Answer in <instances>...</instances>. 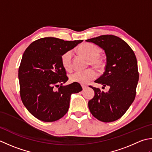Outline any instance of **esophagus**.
I'll list each match as a JSON object with an SVG mask.
<instances>
[{
	"label": "esophagus",
	"instance_id": "34e87169",
	"mask_svg": "<svg viewBox=\"0 0 152 152\" xmlns=\"http://www.w3.org/2000/svg\"><path fill=\"white\" fill-rule=\"evenodd\" d=\"M81 86H82V88H83V90H85V88H87V85H81Z\"/></svg>",
	"mask_w": 152,
	"mask_h": 152
}]
</instances>
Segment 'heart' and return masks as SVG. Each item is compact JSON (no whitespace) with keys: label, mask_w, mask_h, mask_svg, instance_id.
<instances>
[{"label":"heart","mask_w":152,"mask_h":152,"mask_svg":"<svg viewBox=\"0 0 152 152\" xmlns=\"http://www.w3.org/2000/svg\"><path fill=\"white\" fill-rule=\"evenodd\" d=\"M78 51L83 56L89 60L88 64L91 65L98 70L103 69L105 67V62L100 56L101 50L98 46L91 43H83L80 45ZM73 52L69 50L61 56V61L64 69L70 71L72 69ZM96 77V72L93 69H88L85 71H77L70 75L71 81L78 83L80 84H86L90 80Z\"/></svg>","instance_id":"heart-1"}]
</instances>
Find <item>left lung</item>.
Wrapping results in <instances>:
<instances>
[{
  "mask_svg": "<svg viewBox=\"0 0 152 152\" xmlns=\"http://www.w3.org/2000/svg\"><path fill=\"white\" fill-rule=\"evenodd\" d=\"M86 41L94 43L106 53L105 72L94 82L110 86L104 92L91 86L94 96L88 101L90 111L102 122L115 121L125 113L135 98L139 79L137 58L127 43L115 35H101Z\"/></svg>",
  "mask_w": 152,
  "mask_h": 152,
  "instance_id": "8db88e82",
  "label": "left lung"
}]
</instances>
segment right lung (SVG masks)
<instances>
[{
    "mask_svg": "<svg viewBox=\"0 0 152 152\" xmlns=\"http://www.w3.org/2000/svg\"><path fill=\"white\" fill-rule=\"evenodd\" d=\"M81 42L45 37L25 50L18 70L20 96L37 119L45 122L60 119L67 112L72 94L82 91L78 83L62 85L68 77L61 61L64 53ZM55 87H59L57 91Z\"/></svg>",
    "mask_w": 152,
    "mask_h": 152,
    "instance_id": "right-lung-1",
    "label": "right lung"
}]
</instances>
